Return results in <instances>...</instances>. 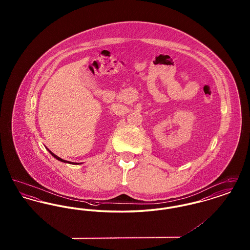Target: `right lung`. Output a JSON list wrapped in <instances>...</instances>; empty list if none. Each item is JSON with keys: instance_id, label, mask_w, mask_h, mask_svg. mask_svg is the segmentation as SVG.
Masks as SVG:
<instances>
[{"instance_id": "right-lung-1", "label": "right lung", "mask_w": 250, "mask_h": 250, "mask_svg": "<svg viewBox=\"0 0 250 250\" xmlns=\"http://www.w3.org/2000/svg\"><path fill=\"white\" fill-rule=\"evenodd\" d=\"M47 149H48V148H47ZM48 152H49V154H50V155H52L53 157H55V158H56L57 160H59V161H61V162H63V163H68V164H74V165H75V164H76V165H77V164H82V163H74V162H70V161H67V160L62 159V158H61V157H59V156H57V155H54V154H53V153H52L51 151H49L48 149Z\"/></svg>"}]
</instances>
